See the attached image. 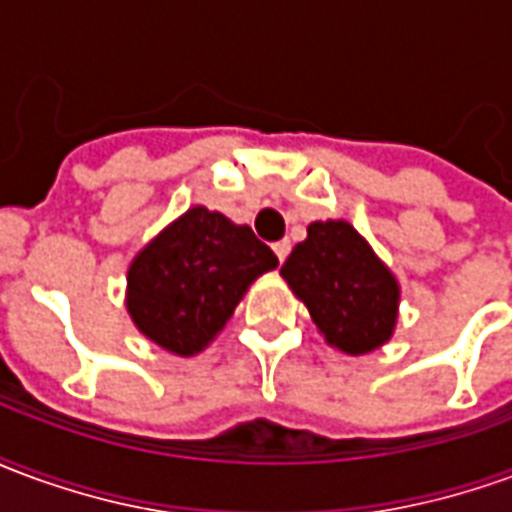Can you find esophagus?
<instances>
[{"label": "esophagus", "instance_id": "obj_1", "mask_svg": "<svg viewBox=\"0 0 512 512\" xmlns=\"http://www.w3.org/2000/svg\"><path fill=\"white\" fill-rule=\"evenodd\" d=\"M274 252H277L279 263H285V257L290 255V241H288V238H282V241H277V244H274Z\"/></svg>", "mask_w": 512, "mask_h": 512}]
</instances>
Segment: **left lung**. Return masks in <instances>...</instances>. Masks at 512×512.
<instances>
[{
    "label": "left lung",
    "mask_w": 512,
    "mask_h": 512,
    "mask_svg": "<svg viewBox=\"0 0 512 512\" xmlns=\"http://www.w3.org/2000/svg\"><path fill=\"white\" fill-rule=\"evenodd\" d=\"M279 274L343 354H370L395 332L400 285L354 224L312 222Z\"/></svg>",
    "instance_id": "1"
}]
</instances>
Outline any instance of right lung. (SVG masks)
I'll list each match as a JSON object with an SVG mask.
<instances>
[{
  "mask_svg": "<svg viewBox=\"0 0 512 512\" xmlns=\"http://www.w3.org/2000/svg\"><path fill=\"white\" fill-rule=\"evenodd\" d=\"M277 255L246 224L194 205L128 266L126 307L147 340L175 356L200 354Z\"/></svg>",
  "mask_w": 512,
  "mask_h": 512,
  "instance_id": "obj_1",
  "label": "right lung"
}]
</instances>
